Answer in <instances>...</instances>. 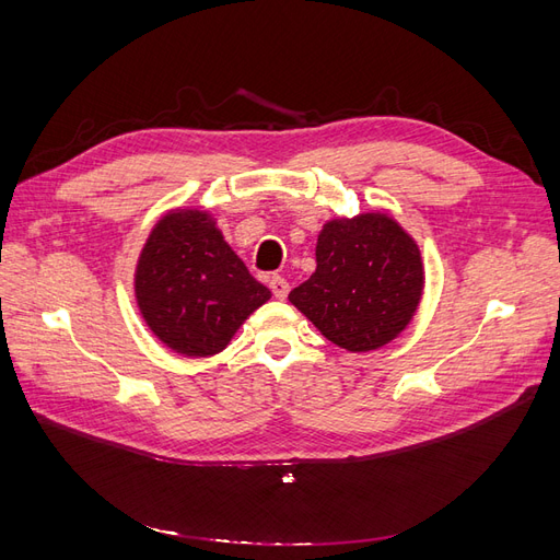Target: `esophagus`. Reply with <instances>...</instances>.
<instances>
[{
  "mask_svg": "<svg viewBox=\"0 0 560 560\" xmlns=\"http://www.w3.org/2000/svg\"><path fill=\"white\" fill-rule=\"evenodd\" d=\"M268 287H270V292H273V296L276 299H287V294H290V282H287L282 276H273L268 280Z\"/></svg>",
  "mask_w": 560,
  "mask_h": 560,
  "instance_id": "34e87169",
  "label": "esophagus"
}]
</instances>
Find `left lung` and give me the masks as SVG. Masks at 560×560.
<instances>
[{"label":"left lung","instance_id":"obj_1","mask_svg":"<svg viewBox=\"0 0 560 560\" xmlns=\"http://www.w3.org/2000/svg\"><path fill=\"white\" fill-rule=\"evenodd\" d=\"M315 273L290 301L338 348H383L409 325L420 296V249L393 217L366 212L331 219L315 247Z\"/></svg>","mask_w":560,"mask_h":560}]
</instances>
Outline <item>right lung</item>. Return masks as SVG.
<instances>
[{"instance_id": "add662e5", "label": "right lung", "mask_w": 560, "mask_h": 560, "mask_svg": "<svg viewBox=\"0 0 560 560\" xmlns=\"http://www.w3.org/2000/svg\"><path fill=\"white\" fill-rule=\"evenodd\" d=\"M135 296L149 329L167 348L210 358L270 292L249 276L208 212L175 210L149 233L135 270Z\"/></svg>"}]
</instances>
